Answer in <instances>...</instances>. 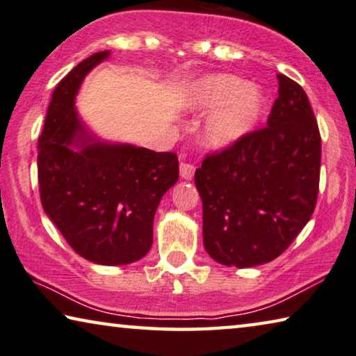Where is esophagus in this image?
Listing matches in <instances>:
<instances>
[{"mask_svg":"<svg viewBox=\"0 0 356 356\" xmlns=\"http://www.w3.org/2000/svg\"><path fill=\"white\" fill-rule=\"evenodd\" d=\"M194 173H195V167L189 164V162H181V164H179V175H181V178L192 179Z\"/></svg>","mask_w":356,"mask_h":356,"instance_id":"34e87169","label":"esophagus"}]
</instances>
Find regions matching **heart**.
I'll use <instances>...</instances> for the list:
<instances>
[{
  "label": "heart",
  "mask_w": 356,
  "mask_h": 356,
  "mask_svg": "<svg viewBox=\"0 0 356 356\" xmlns=\"http://www.w3.org/2000/svg\"><path fill=\"white\" fill-rule=\"evenodd\" d=\"M188 102L191 108L214 110L202 131L203 142L214 148L229 147L248 136L266 107L265 96L249 81L227 74L197 81Z\"/></svg>",
  "instance_id": "b5f03b06"
}]
</instances>
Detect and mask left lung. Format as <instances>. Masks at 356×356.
<instances>
[{
	"label": "left lung",
	"mask_w": 356,
	"mask_h": 356,
	"mask_svg": "<svg viewBox=\"0 0 356 356\" xmlns=\"http://www.w3.org/2000/svg\"><path fill=\"white\" fill-rule=\"evenodd\" d=\"M266 126L207 154L195 170L203 244L220 265L249 268L279 257L316 209L322 138L305 90L277 74Z\"/></svg>",
	"instance_id": "left-lung-1"
}]
</instances>
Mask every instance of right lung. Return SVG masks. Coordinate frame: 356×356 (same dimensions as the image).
I'll use <instances>...</instances> for the list:
<instances>
[{
	"mask_svg": "<svg viewBox=\"0 0 356 356\" xmlns=\"http://www.w3.org/2000/svg\"><path fill=\"white\" fill-rule=\"evenodd\" d=\"M106 58L107 50L79 63L51 95L38 143L39 194L75 252L99 265H127L148 254L157 205L179 170L175 153L97 142L85 129L75 95Z\"/></svg>",
	"mask_w": 356,
	"mask_h": 356,
	"instance_id": "1",
	"label": "right lung"
}]
</instances>
